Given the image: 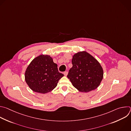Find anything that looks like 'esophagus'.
I'll return each instance as SVG.
<instances>
[{"label": "esophagus", "mask_w": 131, "mask_h": 131, "mask_svg": "<svg viewBox=\"0 0 131 131\" xmlns=\"http://www.w3.org/2000/svg\"><path fill=\"white\" fill-rule=\"evenodd\" d=\"M67 74H68V72L67 71H65L64 72V74L65 76H66L67 75Z\"/></svg>", "instance_id": "1"}]
</instances>
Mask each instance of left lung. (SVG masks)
I'll list each match as a JSON object with an SVG mask.
<instances>
[{
    "instance_id": "left-lung-1",
    "label": "left lung",
    "mask_w": 131,
    "mask_h": 131,
    "mask_svg": "<svg viewBox=\"0 0 131 131\" xmlns=\"http://www.w3.org/2000/svg\"><path fill=\"white\" fill-rule=\"evenodd\" d=\"M72 67L67 78L79 91L86 93L95 90L103 78L104 71L98 61L85 51L74 54L72 59Z\"/></svg>"
}]
</instances>
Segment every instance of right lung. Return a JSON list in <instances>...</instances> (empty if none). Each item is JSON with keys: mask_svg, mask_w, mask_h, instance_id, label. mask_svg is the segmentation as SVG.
Wrapping results in <instances>:
<instances>
[{"mask_svg": "<svg viewBox=\"0 0 131 131\" xmlns=\"http://www.w3.org/2000/svg\"><path fill=\"white\" fill-rule=\"evenodd\" d=\"M63 76L50 55L41 54L34 59L27 67L25 80L32 91L46 94L57 86Z\"/></svg>", "mask_w": 131, "mask_h": 131, "instance_id": "add662e5", "label": "right lung"}]
</instances>
